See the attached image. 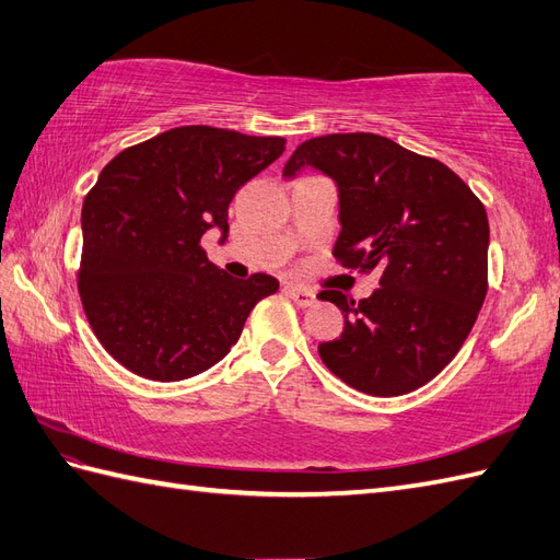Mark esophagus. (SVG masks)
Returning a JSON list of instances; mask_svg holds the SVG:
<instances>
[{"instance_id":"esophagus-1","label":"esophagus","mask_w":560,"mask_h":560,"mask_svg":"<svg viewBox=\"0 0 560 560\" xmlns=\"http://www.w3.org/2000/svg\"><path fill=\"white\" fill-rule=\"evenodd\" d=\"M284 292H288L292 296V302L296 306H302V308H308V306L316 304V292H311L306 288H299V284H288Z\"/></svg>"}]
</instances>
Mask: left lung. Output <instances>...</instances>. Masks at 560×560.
I'll return each instance as SVG.
<instances>
[{
	"instance_id": "left-lung-1",
	"label": "left lung",
	"mask_w": 560,
	"mask_h": 560,
	"mask_svg": "<svg viewBox=\"0 0 560 560\" xmlns=\"http://www.w3.org/2000/svg\"><path fill=\"white\" fill-rule=\"evenodd\" d=\"M306 166L337 183V261L380 276V288L361 302L320 292L345 313V332L318 347L320 359L363 394L413 392L452 363L487 296L482 201L442 161L373 132L306 140L282 175Z\"/></svg>"
}]
</instances>
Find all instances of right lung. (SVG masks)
Listing matches in <instances>:
<instances>
[{"label": "right lung", "instance_id": "add662e5", "mask_svg": "<svg viewBox=\"0 0 560 560\" xmlns=\"http://www.w3.org/2000/svg\"><path fill=\"white\" fill-rule=\"evenodd\" d=\"M284 152V138L183 126L122 149L83 201L78 292L92 332L130 373L175 383L215 365L278 280H235L209 261L237 189Z\"/></svg>", "mask_w": 560, "mask_h": 560}]
</instances>
